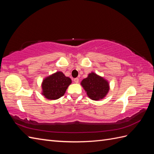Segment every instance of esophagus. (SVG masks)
<instances>
[{
    "mask_svg": "<svg viewBox=\"0 0 154 154\" xmlns=\"http://www.w3.org/2000/svg\"><path fill=\"white\" fill-rule=\"evenodd\" d=\"M74 82L75 83H79V78H75V79H74Z\"/></svg>",
    "mask_w": 154,
    "mask_h": 154,
    "instance_id": "obj_1",
    "label": "esophagus"
}]
</instances>
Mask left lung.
<instances>
[{
  "instance_id": "left-lung-1",
  "label": "left lung",
  "mask_w": 154,
  "mask_h": 154,
  "mask_svg": "<svg viewBox=\"0 0 154 154\" xmlns=\"http://www.w3.org/2000/svg\"><path fill=\"white\" fill-rule=\"evenodd\" d=\"M87 96L93 100H99L106 96L110 89L109 81L103 77L91 72L81 82Z\"/></svg>"
}]
</instances>
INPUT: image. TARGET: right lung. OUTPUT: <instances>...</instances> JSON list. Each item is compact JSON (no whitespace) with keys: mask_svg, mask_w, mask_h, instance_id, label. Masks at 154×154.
<instances>
[{"mask_svg":"<svg viewBox=\"0 0 154 154\" xmlns=\"http://www.w3.org/2000/svg\"><path fill=\"white\" fill-rule=\"evenodd\" d=\"M71 79L61 71L49 75L42 81V94L49 100H56L64 95Z\"/></svg>","mask_w":154,"mask_h":154,"instance_id":"obj_1","label":"right lung"}]
</instances>
